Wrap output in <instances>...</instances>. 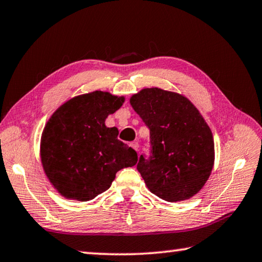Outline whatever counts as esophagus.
<instances>
[{"label": "esophagus", "mask_w": 262, "mask_h": 262, "mask_svg": "<svg viewBox=\"0 0 262 262\" xmlns=\"http://www.w3.org/2000/svg\"><path fill=\"white\" fill-rule=\"evenodd\" d=\"M130 147L134 149V150H139V143H137L136 141H134V142H132L130 143Z\"/></svg>", "instance_id": "obj_1"}]
</instances>
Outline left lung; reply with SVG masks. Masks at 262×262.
I'll use <instances>...</instances> for the list:
<instances>
[{"label":"left lung","instance_id":"8db88e82","mask_svg":"<svg viewBox=\"0 0 262 262\" xmlns=\"http://www.w3.org/2000/svg\"><path fill=\"white\" fill-rule=\"evenodd\" d=\"M130 105L150 129L151 155H141L137 170L152 194L168 202L188 200L207 183L215 161L209 126L177 92L142 89Z\"/></svg>","mask_w":262,"mask_h":262}]
</instances>
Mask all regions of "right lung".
I'll list each match as a JSON object with an SVG mask.
<instances>
[{
	"mask_svg": "<svg viewBox=\"0 0 262 262\" xmlns=\"http://www.w3.org/2000/svg\"><path fill=\"white\" fill-rule=\"evenodd\" d=\"M125 97L94 91L61 105L43 128L40 158L50 183L66 199L89 201L112 185L115 174L137 163V154L118 140L106 118Z\"/></svg>",
	"mask_w": 262,
	"mask_h": 262,
	"instance_id": "right-lung-1",
	"label": "right lung"
}]
</instances>
